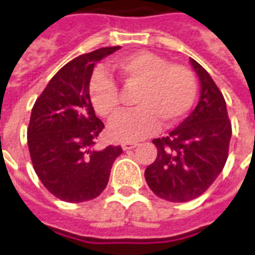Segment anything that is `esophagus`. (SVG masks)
Listing matches in <instances>:
<instances>
[{"instance_id": "esophagus-1", "label": "esophagus", "mask_w": 255, "mask_h": 255, "mask_svg": "<svg viewBox=\"0 0 255 255\" xmlns=\"http://www.w3.org/2000/svg\"><path fill=\"white\" fill-rule=\"evenodd\" d=\"M136 146H138V143H136V142H123L122 143V147L124 151H126V150L133 149V147H136Z\"/></svg>"}]
</instances>
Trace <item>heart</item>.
<instances>
[{
    "instance_id": "1",
    "label": "heart",
    "mask_w": 255,
    "mask_h": 255,
    "mask_svg": "<svg viewBox=\"0 0 255 255\" xmlns=\"http://www.w3.org/2000/svg\"><path fill=\"white\" fill-rule=\"evenodd\" d=\"M127 87H138L135 111L122 113L116 83L105 72L95 71L90 82V98L97 113L106 119L115 117L108 132L116 140H135L153 132L158 126L180 120L197 98V79L191 69L171 64L151 52L123 56L115 63Z\"/></svg>"
}]
</instances>
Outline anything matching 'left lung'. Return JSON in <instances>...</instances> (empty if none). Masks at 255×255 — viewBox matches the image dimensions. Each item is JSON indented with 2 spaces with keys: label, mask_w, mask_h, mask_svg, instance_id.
I'll return each mask as SVG.
<instances>
[{
  "label": "left lung",
  "mask_w": 255,
  "mask_h": 255,
  "mask_svg": "<svg viewBox=\"0 0 255 255\" xmlns=\"http://www.w3.org/2000/svg\"><path fill=\"white\" fill-rule=\"evenodd\" d=\"M190 64L199 79V101L179 127L153 139L157 157L144 171L151 191L169 202H187L210 187L227 162L232 135L221 91L202 65L192 58Z\"/></svg>",
  "instance_id": "obj_1"
}]
</instances>
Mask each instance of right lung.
Wrapping results in <instances>:
<instances>
[{"instance_id": "right-lung-1", "label": "right lung", "mask_w": 255, "mask_h": 255, "mask_svg": "<svg viewBox=\"0 0 255 255\" xmlns=\"http://www.w3.org/2000/svg\"><path fill=\"white\" fill-rule=\"evenodd\" d=\"M120 46L102 47L73 58L58 71L35 101L27 129L31 161L42 184L65 202H86L104 191L123 150H97L104 123L90 100L95 64Z\"/></svg>"}]
</instances>
